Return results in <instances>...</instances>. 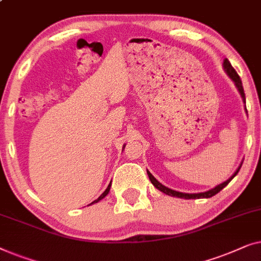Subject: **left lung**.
<instances>
[{
    "label": "left lung",
    "mask_w": 261,
    "mask_h": 261,
    "mask_svg": "<svg viewBox=\"0 0 261 261\" xmlns=\"http://www.w3.org/2000/svg\"><path fill=\"white\" fill-rule=\"evenodd\" d=\"M223 67H225V71L227 72V74H228L229 76H230V79L233 80L234 83H236V85H237V87H238V90H239V92H240V94H241V97H242V99H244V101L246 102V98H245V92H244V87H242V83H241V79H240V76H239V74H238L237 73V71L236 69L233 68V66L230 65V62L228 61V59H225V61H223ZM241 166H242V163L240 164V167L237 169V171L234 172V174L232 175V177H229L228 179H227L226 182H223V183H221V185H219V186H216L215 188H213V189H211V190H208V192H204V193H199V194H186V193H179V192H176V190H172V189H169V188H167V187H164L162 183H160L159 181H157V179L153 177V176L150 174V172L148 171V176H149V178H150V181H151V183L153 186L156 187L157 189L159 190H161V192H163L164 194H167V195H170V196H175V197H181V199H187V200H189V199H208V197H212V196H214L215 194H218L220 190H222L223 188H225V187L228 185V183L232 181V179L234 178V176H236L238 172H239V170H240V168H241Z\"/></svg>",
    "instance_id": "obj_1"
}]
</instances>
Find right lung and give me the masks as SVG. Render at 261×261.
Wrapping results in <instances>:
<instances>
[{"instance_id":"add662e5","label":"right lung","mask_w":261,"mask_h":261,"mask_svg":"<svg viewBox=\"0 0 261 261\" xmlns=\"http://www.w3.org/2000/svg\"><path fill=\"white\" fill-rule=\"evenodd\" d=\"M110 188H111V183H110V185H109V187H108V188H106V190H105V192H104V193H102V194H101V195H100V196H99L97 200H94L92 203H94V202H98V201H100L101 199H104V197H105V196H106V195H108V194H109V192H110Z\"/></svg>"}]
</instances>
